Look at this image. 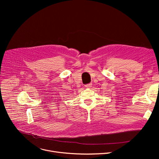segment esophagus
Masks as SVG:
<instances>
[{"mask_svg": "<svg viewBox=\"0 0 159 159\" xmlns=\"http://www.w3.org/2000/svg\"><path fill=\"white\" fill-rule=\"evenodd\" d=\"M92 85H93L92 83H90V84L85 85V87L87 88H91V87H92Z\"/></svg>", "mask_w": 159, "mask_h": 159, "instance_id": "1", "label": "esophagus"}]
</instances>
